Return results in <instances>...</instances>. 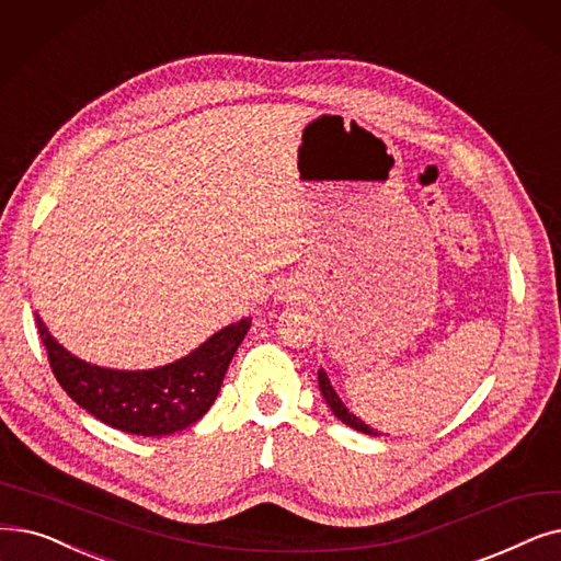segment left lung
I'll return each instance as SVG.
<instances>
[{
    "instance_id": "1",
    "label": "left lung",
    "mask_w": 561,
    "mask_h": 561,
    "mask_svg": "<svg viewBox=\"0 0 561 561\" xmlns=\"http://www.w3.org/2000/svg\"><path fill=\"white\" fill-rule=\"evenodd\" d=\"M319 387H321V394H323V399L328 401V405L332 408V412H334V417L336 420H341L344 422L346 426H351V428H355V431H359V433H367V435H378V431H374L369 424H364L359 417H355L353 412L341 403V399L336 397V392L332 389V385H330V378L325 376V371L321 369L319 371Z\"/></svg>"
}]
</instances>
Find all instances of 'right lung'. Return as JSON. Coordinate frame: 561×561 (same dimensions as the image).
<instances>
[{
	"mask_svg": "<svg viewBox=\"0 0 561 561\" xmlns=\"http://www.w3.org/2000/svg\"><path fill=\"white\" fill-rule=\"evenodd\" d=\"M36 325L50 369L72 401L112 428L160 437L192 426L210 410L252 319L227 325L197 351L151 371L95 367L57 344L38 313Z\"/></svg>",
	"mask_w": 561,
	"mask_h": 561,
	"instance_id": "right-lung-1",
	"label": "right lung"
}]
</instances>
